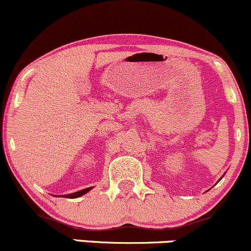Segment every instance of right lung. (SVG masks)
<instances>
[{"label": "right lung", "mask_w": 251, "mask_h": 251, "mask_svg": "<svg viewBox=\"0 0 251 251\" xmlns=\"http://www.w3.org/2000/svg\"><path fill=\"white\" fill-rule=\"evenodd\" d=\"M91 190V188H85L83 190H79L77 193H73V194H68V195H64V197H68V199H76V197H79L84 194H87L88 191Z\"/></svg>", "instance_id": "add662e5"}]
</instances>
